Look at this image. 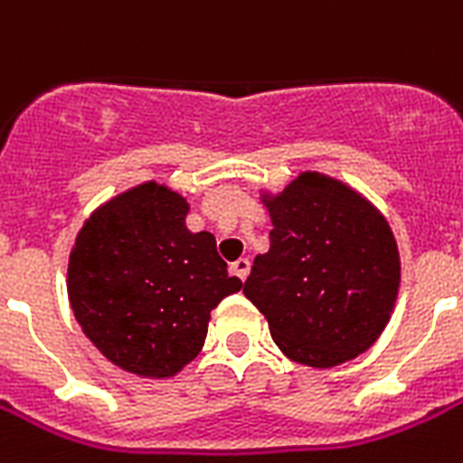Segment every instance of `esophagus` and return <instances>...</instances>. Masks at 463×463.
Listing matches in <instances>:
<instances>
[{"mask_svg": "<svg viewBox=\"0 0 463 463\" xmlns=\"http://www.w3.org/2000/svg\"><path fill=\"white\" fill-rule=\"evenodd\" d=\"M250 267H252V264H250V260H245V257H242V260L232 261L231 271H232V274H235V276H238L240 281H245L247 274H250Z\"/></svg>", "mask_w": 463, "mask_h": 463, "instance_id": "esophagus-1", "label": "esophagus"}]
</instances>
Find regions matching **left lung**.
Masks as SVG:
<instances>
[{"label":"left lung","mask_w":463,"mask_h":463,"mask_svg":"<svg viewBox=\"0 0 463 463\" xmlns=\"http://www.w3.org/2000/svg\"><path fill=\"white\" fill-rule=\"evenodd\" d=\"M274 231L242 293L276 345L309 367L365 353L394 309L402 261L387 218L344 182L303 173L264 194Z\"/></svg>","instance_id":"8db88e82"}]
</instances>
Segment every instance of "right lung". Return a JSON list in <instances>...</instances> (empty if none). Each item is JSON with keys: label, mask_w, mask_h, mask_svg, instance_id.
I'll return each mask as SVG.
<instances>
[{"label": "right lung", "mask_w": 463, "mask_h": 463, "mask_svg": "<svg viewBox=\"0 0 463 463\" xmlns=\"http://www.w3.org/2000/svg\"><path fill=\"white\" fill-rule=\"evenodd\" d=\"M189 203L144 182L90 213L69 254L76 322L105 358L139 377H173L199 355L211 309L238 293L211 232H189Z\"/></svg>", "instance_id": "obj_1"}]
</instances>
